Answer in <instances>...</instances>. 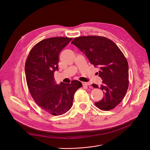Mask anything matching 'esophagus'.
I'll return each instance as SVG.
<instances>
[{"label": "esophagus", "mask_w": 150, "mask_h": 150, "mask_svg": "<svg viewBox=\"0 0 150 150\" xmlns=\"http://www.w3.org/2000/svg\"><path fill=\"white\" fill-rule=\"evenodd\" d=\"M82 84L83 86H88L90 85V83L88 82H83Z\"/></svg>", "instance_id": "34e87169"}]
</instances>
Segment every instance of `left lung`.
Listing matches in <instances>:
<instances>
[{
	"label": "left lung",
	"instance_id": "8db88e82",
	"mask_svg": "<svg viewBox=\"0 0 150 150\" xmlns=\"http://www.w3.org/2000/svg\"><path fill=\"white\" fill-rule=\"evenodd\" d=\"M71 44L100 69L98 74L103 80L100 89L104 97L95 103L96 106L103 111L115 108L124 98L129 85L128 63L122 52L112 41L103 36L77 37ZM92 86L99 88L95 84Z\"/></svg>",
	"mask_w": 150,
	"mask_h": 150
}]
</instances>
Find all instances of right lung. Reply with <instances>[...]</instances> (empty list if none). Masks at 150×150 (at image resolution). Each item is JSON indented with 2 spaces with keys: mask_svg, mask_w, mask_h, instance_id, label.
Returning <instances> with one entry per match:
<instances>
[{
  "mask_svg": "<svg viewBox=\"0 0 150 150\" xmlns=\"http://www.w3.org/2000/svg\"><path fill=\"white\" fill-rule=\"evenodd\" d=\"M72 39L67 37L43 39L31 49L25 62V77L30 94L39 106L53 115L69 111L76 91L82 86L78 80L59 85L54 81L59 53Z\"/></svg>",
  "mask_w": 150,
  "mask_h": 150,
  "instance_id": "add662e5",
  "label": "right lung"
}]
</instances>
